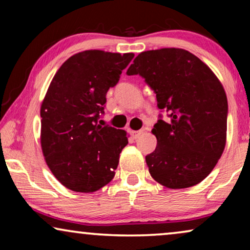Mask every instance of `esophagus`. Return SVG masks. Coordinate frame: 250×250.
Masks as SVG:
<instances>
[{
  "label": "esophagus",
  "instance_id": "obj_1",
  "mask_svg": "<svg viewBox=\"0 0 250 250\" xmlns=\"http://www.w3.org/2000/svg\"><path fill=\"white\" fill-rule=\"evenodd\" d=\"M142 133H143L142 129H140V131H135V132H133V133H132V135H133V138H134V139H138V138H140V135H141Z\"/></svg>",
  "mask_w": 250,
  "mask_h": 250
}]
</instances>
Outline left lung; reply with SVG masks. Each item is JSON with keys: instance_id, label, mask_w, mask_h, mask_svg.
<instances>
[{"instance_id": "8db88e82", "label": "left lung", "mask_w": 250, "mask_h": 250, "mask_svg": "<svg viewBox=\"0 0 250 250\" xmlns=\"http://www.w3.org/2000/svg\"><path fill=\"white\" fill-rule=\"evenodd\" d=\"M126 74L145 78L169 118L159 115L152 128L157 146L146 156L150 175L169 189L201 182L227 140L228 99L220 81L199 58L175 47L140 53Z\"/></svg>"}]
</instances>
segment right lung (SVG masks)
I'll use <instances>...</instances> for the list:
<instances>
[{"instance_id": "right-lung-1", "label": "right lung", "mask_w": 250, "mask_h": 250, "mask_svg": "<svg viewBox=\"0 0 250 250\" xmlns=\"http://www.w3.org/2000/svg\"><path fill=\"white\" fill-rule=\"evenodd\" d=\"M133 53L83 51L64 61L41 107V145L57 180L75 192H94L115 176L126 132L98 125L105 94Z\"/></svg>"}]
</instances>
